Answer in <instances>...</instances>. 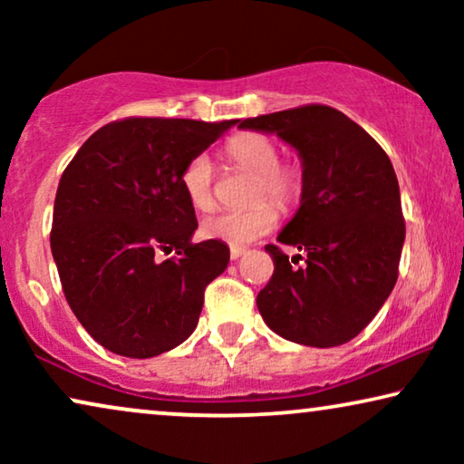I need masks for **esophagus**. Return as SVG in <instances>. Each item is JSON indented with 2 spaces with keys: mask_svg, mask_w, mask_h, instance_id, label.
<instances>
[{
  "mask_svg": "<svg viewBox=\"0 0 464 464\" xmlns=\"http://www.w3.org/2000/svg\"><path fill=\"white\" fill-rule=\"evenodd\" d=\"M245 249H243V246H230V257L232 259H238V257H243L245 256Z\"/></svg>",
  "mask_w": 464,
  "mask_h": 464,
  "instance_id": "obj_1",
  "label": "esophagus"
}]
</instances>
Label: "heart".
I'll list each match as a JSON object with an SVG mask.
<instances>
[{
  "label": "heart",
  "instance_id": "heart-1",
  "mask_svg": "<svg viewBox=\"0 0 464 464\" xmlns=\"http://www.w3.org/2000/svg\"><path fill=\"white\" fill-rule=\"evenodd\" d=\"M232 164L245 173L256 175L249 200L256 205L245 211L211 215L202 221L205 238L221 240L232 246L249 245L275 230L278 208H287L302 188V173L295 164L278 162V148L270 137L259 132H240L226 143ZM181 188L196 211H211L215 205V169L207 154L194 156L181 173ZM271 202L268 203L267 200Z\"/></svg>",
  "mask_w": 464,
  "mask_h": 464
}]
</instances>
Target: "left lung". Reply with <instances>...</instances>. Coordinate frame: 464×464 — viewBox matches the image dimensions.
Returning <instances> with one entry per match:
<instances>
[{"mask_svg":"<svg viewBox=\"0 0 464 464\" xmlns=\"http://www.w3.org/2000/svg\"><path fill=\"white\" fill-rule=\"evenodd\" d=\"M275 132L302 160L300 208L278 243L304 256L300 269L266 245L275 275L259 291L266 325L285 340L332 348L365 329L397 283L405 240L401 196L386 151L344 113L304 105L243 120Z\"/></svg>","mask_w":464,"mask_h":464,"instance_id":"obj_1","label":"left lung"}]
</instances>
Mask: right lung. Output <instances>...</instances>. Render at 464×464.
I'll return each mask as SVG.
<instances>
[{
  "mask_svg": "<svg viewBox=\"0 0 464 464\" xmlns=\"http://www.w3.org/2000/svg\"><path fill=\"white\" fill-rule=\"evenodd\" d=\"M237 120L126 118L99 129L63 173L50 249L73 314L107 351L150 359L198 325L207 285L230 262L221 240L194 245L186 164ZM173 250L160 263L157 256Z\"/></svg>",
  "mask_w": 464,
  "mask_h": 464,
  "instance_id": "obj_1",
  "label": "right lung"
}]
</instances>
